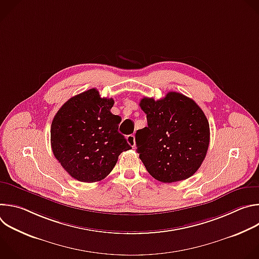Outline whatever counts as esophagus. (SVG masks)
Instances as JSON below:
<instances>
[{
  "mask_svg": "<svg viewBox=\"0 0 259 259\" xmlns=\"http://www.w3.org/2000/svg\"><path fill=\"white\" fill-rule=\"evenodd\" d=\"M126 139H127V142L130 144V146H132V147H134L135 146V136L134 135H128L127 137H126Z\"/></svg>",
  "mask_w": 259,
  "mask_h": 259,
  "instance_id": "esophagus-1",
  "label": "esophagus"
}]
</instances>
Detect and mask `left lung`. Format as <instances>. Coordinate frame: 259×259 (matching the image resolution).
<instances>
[{
    "instance_id": "left-lung-1",
    "label": "left lung",
    "mask_w": 259,
    "mask_h": 259,
    "mask_svg": "<svg viewBox=\"0 0 259 259\" xmlns=\"http://www.w3.org/2000/svg\"><path fill=\"white\" fill-rule=\"evenodd\" d=\"M147 127L135 134L139 158L154 178L165 183L184 180L202 165L209 146L208 120L200 106L181 93L139 103Z\"/></svg>"
}]
</instances>
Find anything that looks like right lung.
<instances>
[{"label": "right lung", "instance_id": "obj_1", "mask_svg": "<svg viewBox=\"0 0 259 259\" xmlns=\"http://www.w3.org/2000/svg\"><path fill=\"white\" fill-rule=\"evenodd\" d=\"M113 98L93 88L68 99L51 124V147L63 169L82 182L106 177L121 153L131 150L118 131L121 117L110 113Z\"/></svg>", "mask_w": 259, "mask_h": 259}]
</instances>
